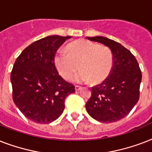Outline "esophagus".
<instances>
[{"label":"esophagus","mask_w":152,"mask_h":152,"mask_svg":"<svg viewBox=\"0 0 152 152\" xmlns=\"http://www.w3.org/2000/svg\"><path fill=\"white\" fill-rule=\"evenodd\" d=\"M81 87L80 86H78V85H76V86H75V90L76 91H80L81 89Z\"/></svg>","instance_id":"obj_1"}]
</instances>
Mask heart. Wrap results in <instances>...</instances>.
<instances>
[{"mask_svg":"<svg viewBox=\"0 0 152 152\" xmlns=\"http://www.w3.org/2000/svg\"><path fill=\"white\" fill-rule=\"evenodd\" d=\"M68 53L58 51L53 61L61 77L69 80L76 72L81 70L73 77L76 83L99 84L110 74L113 65V53L108 46L94 42L80 39L67 46Z\"/></svg>","mask_w":152,"mask_h":152,"instance_id":"1","label":"heart"}]
</instances>
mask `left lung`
<instances>
[{
	"label": "left lung",
	"instance_id": "left-lung-1",
	"mask_svg": "<svg viewBox=\"0 0 152 152\" xmlns=\"http://www.w3.org/2000/svg\"><path fill=\"white\" fill-rule=\"evenodd\" d=\"M108 46L113 53L112 71L105 80L91 88L85 106L89 115L102 123L115 122L127 116L140 98L142 73L136 57L129 50L106 37H87Z\"/></svg>",
	"mask_w": 152,
	"mask_h": 152
}]
</instances>
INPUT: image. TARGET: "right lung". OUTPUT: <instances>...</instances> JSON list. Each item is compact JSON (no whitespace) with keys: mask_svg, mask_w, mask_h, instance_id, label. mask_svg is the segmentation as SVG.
<instances>
[{"mask_svg":"<svg viewBox=\"0 0 152 152\" xmlns=\"http://www.w3.org/2000/svg\"><path fill=\"white\" fill-rule=\"evenodd\" d=\"M71 36L50 35L25 48L11 72L12 99L23 115L39 124L59 118L64 100L75 87L59 76L53 58L60 46Z\"/></svg>","mask_w":152,"mask_h":152,"instance_id":"obj_1","label":"right lung"}]
</instances>
